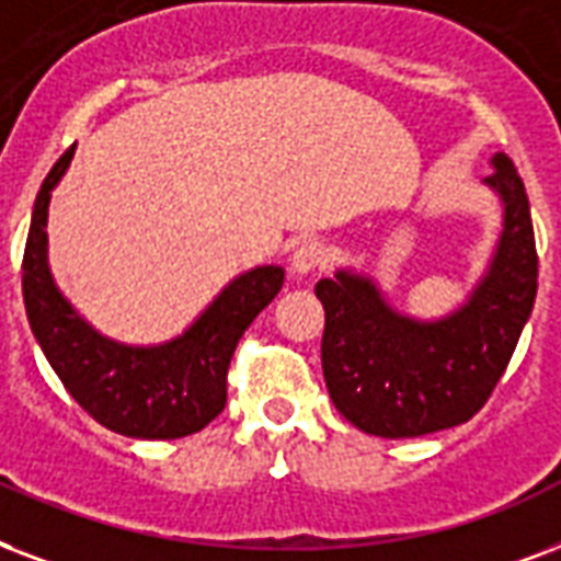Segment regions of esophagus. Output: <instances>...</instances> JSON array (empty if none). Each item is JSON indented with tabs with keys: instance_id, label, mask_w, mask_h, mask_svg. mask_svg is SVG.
Returning <instances> with one entry per match:
<instances>
[{
	"instance_id": "34e87169",
	"label": "esophagus",
	"mask_w": 561,
	"mask_h": 561,
	"mask_svg": "<svg viewBox=\"0 0 561 561\" xmlns=\"http://www.w3.org/2000/svg\"><path fill=\"white\" fill-rule=\"evenodd\" d=\"M324 263H328V249H324L319 240L301 242V245L293 251V257H289V266H293L295 275H310V272L321 268Z\"/></svg>"
}]
</instances>
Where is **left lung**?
<instances>
[{
  "label": "left lung",
  "mask_w": 561,
  "mask_h": 561,
  "mask_svg": "<svg viewBox=\"0 0 561 561\" xmlns=\"http://www.w3.org/2000/svg\"><path fill=\"white\" fill-rule=\"evenodd\" d=\"M483 184L503 221L466 301L436 319L394 310L375 277L336 268L321 277V368L330 401L368 436L412 438L466 424L492 394L518 345L538 289L533 216L518 169L503 151Z\"/></svg>",
  "instance_id": "1"
}]
</instances>
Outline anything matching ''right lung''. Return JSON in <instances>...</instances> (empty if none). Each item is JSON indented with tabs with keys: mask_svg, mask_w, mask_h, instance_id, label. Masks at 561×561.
<instances>
[{
	"mask_svg": "<svg viewBox=\"0 0 561 561\" xmlns=\"http://www.w3.org/2000/svg\"><path fill=\"white\" fill-rule=\"evenodd\" d=\"M60 154L32 210L23 257L28 324L67 392L114 433L181 438L210 424L228 401L233 348L257 312L284 286L280 266H254L225 286L184 333L158 345H128L95 330L55 284L49 268V202L72 163Z\"/></svg>",
	"mask_w": 561,
	"mask_h": 561,
	"instance_id": "obj_1",
	"label": "right lung"
}]
</instances>
